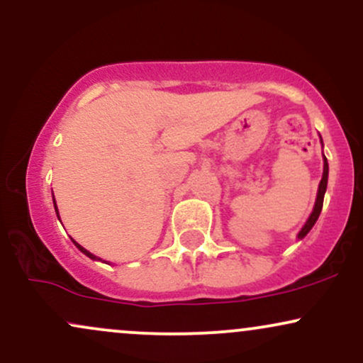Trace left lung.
I'll return each instance as SVG.
<instances>
[{"mask_svg":"<svg viewBox=\"0 0 363 363\" xmlns=\"http://www.w3.org/2000/svg\"><path fill=\"white\" fill-rule=\"evenodd\" d=\"M328 160L326 157H324V170H323V179H320L319 182V191H318V199H315V205H314V210H312V213L309 216V220H307L306 225L302 227V230L298 232V239H303L307 234H309V230L312 227H314V223L318 222L319 215H320V210H323V201H324V193H326V187H328Z\"/></svg>","mask_w":363,"mask_h":363,"instance_id":"1","label":"left lung"}]
</instances>
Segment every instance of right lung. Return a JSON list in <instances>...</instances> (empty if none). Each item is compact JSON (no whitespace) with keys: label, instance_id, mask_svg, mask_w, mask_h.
<instances>
[{"label":"right lung","instance_id":"obj_1","mask_svg":"<svg viewBox=\"0 0 363 363\" xmlns=\"http://www.w3.org/2000/svg\"><path fill=\"white\" fill-rule=\"evenodd\" d=\"M54 208H56V201H54ZM56 213H57V208H56ZM57 218H60V215H57ZM74 245H77V247H78V249H80V251H82L83 254H85V256H89V257H90V259H97V257H95V256H94V254H91V252H89V251H86V249H83L80 244H77V242H74Z\"/></svg>","mask_w":363,"mask_h":363}]
</instances>
